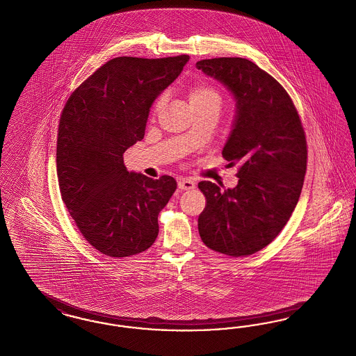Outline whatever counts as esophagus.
<instances>
[{"label":"esophagus","instance_id":"1","mask_svg":"<svg viewBox=\"0 0 356 356\" xmlns=\"http://www.w3.org/2000/svg\"><path fill=\"white\" fill-rule=\"evenodd\" d=\"M177 186L181 191H191V189L195 188V181H192L189 179H180L179 183H177Z\"/></svg>","mask_w":356,"mask_h":356}]
</instances>
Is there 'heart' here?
<instances>
[{
  "label": "heart",
  "mask_w": 356,
  "mask_h": 356,
  "mask_svg": "<svg viewBox=\"0 0 356 356\" xmlns=\"http://www.w3.org/2000/svg\"><path fill=\"white\" fill-rule=\"evenodd\" d=\"M188 100L191 107H200V106H208V104H216L220 106L221 97L218 91H216L209 86L197 85L193 86L188 91ZM160 100L157 102L155 108H160Z\"/></svg>",
  "instance_id": "1"
}]
</instances>
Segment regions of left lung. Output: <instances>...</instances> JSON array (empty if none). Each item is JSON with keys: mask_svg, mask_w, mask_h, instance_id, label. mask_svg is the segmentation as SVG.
Segmentation results:
<instances>
[{"mask_svg": "<svg viewBox=\"0 0 356 356\" xmlns=\"http://www.w3.org/2000/svg\"><path fill=\"white\" fill-rule=\"evenodd\" d=\"M196 67L236 100L222 156L240 167L234 188L199 183L207 197L200 237L218 253L250 256L278 236L298 202L307 160L305 131L284 87L249 59H202Z\"/></svg>", "mask_w": 356, "mask_h": 356, "instance_id": "left-lung-1", "label": "left lung"}]
</instances>
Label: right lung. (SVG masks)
Returning <instances> with one entry per match:
<instances>
[{
    "label": "right lung",
    "mask_w": 356,
    "mask_h": 356,
    "mask_svg": "<svg viewBox=\"0 0 356 356\" xmlns=\"http://www.w3.org/2000/svg\"><path fill=\"white\" fill-rule=\"evenodd\" d=\"M188 60L189 56L114 58L72 92L62 111L60 195L83 237L102 254L134 256L156 240L157 216L176 180L128 172L123 155L144 138L154 102Z\"/></svg>",
    "instance_id": "add662e5"
}]
</instances>
